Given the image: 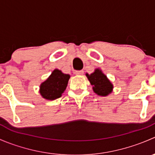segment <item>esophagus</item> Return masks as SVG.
Returning a JSON list of instances; mask_svg holds the SVG:
<instances>
[{
  "mask_svg": "<svg viewBox=\"0 0 155 155\" xmlns=\"http://www.w3.org/2000/svg\"><path fill=\"white\" fill-rule=\"evenodd\" d=\"M84 73L83 70H76L75 71V74L76 75H82Z\"/></svg>",
  "mask_w": 155,
  "mask_h": 155,
  "instance_id": "obj_1",
  "label": "esophagus"
}]
</instances>
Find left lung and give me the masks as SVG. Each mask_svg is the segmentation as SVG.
<instances>
[{"label":"left lung","instance_id":"8db88e82","mask_svg":"<svg viewBox=\"0 0 155 155\" xmlns=\"http://www.w3.org/2000/svg\"><path fill=\"white\" fill-rule=\"evenodd\" d=\"M85 76L92 85L94 92L99 96L107 97L113 91V85L101 69H95L93 73H86Z\"/></svg>","mask_w":155,"mask_h":155}]
</instances>
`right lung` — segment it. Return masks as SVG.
Listing matches in <instances>:
<instances>
[{"label":"right lung","instance_id":"obj_1","mask_svg":"<svg viewBox=\"0 0 155 155\" xmlns=\"http://www.w3.org/2000/svg\"><path fill=\"white\" fill-rule=\"evenodd\" d=\"M70 76L65 74L61 70H55L40 85V94L41 97L48 101H54L61 97L66 90Z\"/></svg>","mask_w":155,"mask_h":155}]
</instances>
